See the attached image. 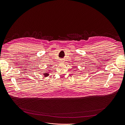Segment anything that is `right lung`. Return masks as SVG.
Wrapping results in <instances>:
<instances>
[{"mask_svg":"<svg viewBox=\"0 0 125 125\" xmlns=\"http://www.w3.org/2000/svg\"><path fill=\"white\" fill-rule=\"evenodd\" d=\"M44 75V76L45 77H47V76H48L49 74L48 73H44V74H43Z\"/></svg>","mask_w":125,"mask_h":125,"instance_id":"1","label":"right lung"}]
</instances>
